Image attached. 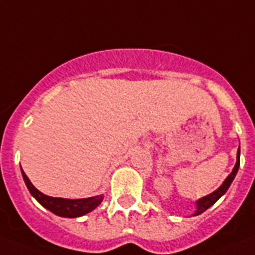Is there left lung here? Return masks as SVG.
<instances>
[{
  "instance_id": "obj_1",
  "label": "left lung",
  "mask_w": 255,
  "mask_h": 255,
  "mask_svg": "<svg viewBox=\"0 0 255 255\" xmlns=\"http://www.w3.org/2000/svg\"><path fill=\"white\" fill-rule=\"evenodd\" d=\"M239 167H240V146H239L238 155H236V164H235L231 173L227 176V178L223 181L222 185H221L216 191H213L212 194L207 195V196H203V198H200L199 200L195 201V204H196V210H195V213L192 214V216H199V214H201L203 212H205V210H207L208 208L212 207V205H213L214 203L221 198V196H223V195L226 194V191L229 190L230 185H231L232 181H234L235 176H236V173H238Z\"/></svg>"
}]
</instances>
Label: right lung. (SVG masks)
Segmentation results:
<instances>
[{
  "mask_svg": "<svg viewBox=\"0 0 255 255\" xmlns=\"http://www.w3.org/2000/svg\"><path fill=\"white\" fill-rule=\"evenodd\" d=\"M21 176L25 182L26 187L29 190L30 195L35 200L38 201L39 204L47 210L52 212L54 214L64 218H77L82 217L85 214L90 213L94 209H96L101 204L104 199V195H97V196H91L86 199H64V198H54V196H48L37 190L30 182V180L24 173L23 168L20 167Z\"/></svg>",
  "mask_w": 255,
  "mask_h": 255,
  "instance_id": "right-lung-1",
  "label": "right lung"
}]
</instances>
